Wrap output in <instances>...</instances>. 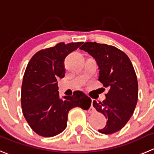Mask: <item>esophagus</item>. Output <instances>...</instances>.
Wrapping results in <instances>:
<instances>
[{
    "mask_svg": "<svg viewBox=\"0 0 154 154\" xmlns=\"http://www.w3.org/2000/svg\"><path fill=\"white\" fill-rule=\"evenodd\" d=\"M92 101H93V100H92ZM93 111H94V109H93V106H92V109H91V110H90V112H93Z\"/></svg>",
    "mask_w": 154,
    "mask_h": 154,
    "instance_id": "1",
    "label": "esophagus"
}]
</instances>
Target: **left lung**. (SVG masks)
I'll use <instances>...</instances> for the list:
<instances>
[{"label":"left lung","instance_id":"obj_1","mask_svg":"<svg viewBox=\"0 0 154 154\" xmlns=\"http://www.w3.org/2000/svg\"><path fill=\"white\" fill-rule=\"evenodd\" d=\"M80 49L93 57L100 70L99 80L109 89L103 102L94 100L93 107L107 119L99 132L109 134L121 130L133 115L138 98V84L129 57L112 45L85 42Z\"/></svg>","mask_w":154,"mask_h":154}]
</instances>
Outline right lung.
Wrapping results in <instances>:
<instances>
[{"instance_id": "right-lung-1", "label": "right lung", "mask_w": 154, "mask_h": 154, "mask_svg": "<svg viewBox=\"0 0 154 154\" xmlns=\"http://www.w3.org/2000/svg\"><path fill=\"white\" fill-rule=\"evenodd\" d=\"M83 42L57 45L38 51L28 63L21 91L23 113L31 128L42 137H54L67 127V115L74 107L88 109L91 100L81 91L61 97L57 80L65 74L64 59Z\"/></svg>"}]
</instances>
